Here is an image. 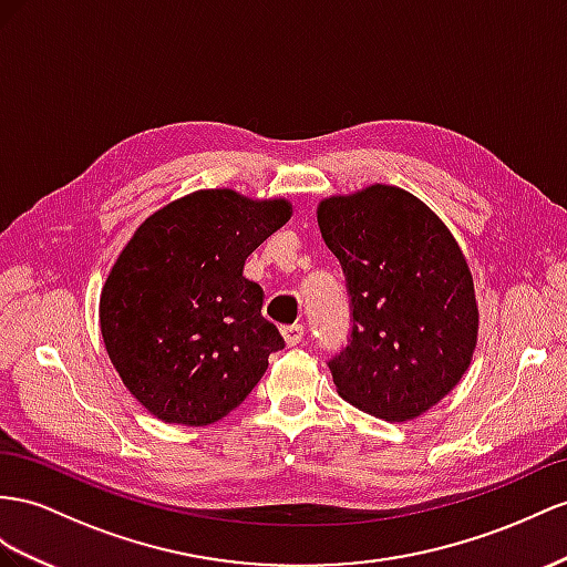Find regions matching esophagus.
Segmentation results:
<instances>
[{
  "mask_svg": "<svg viewBox=\"0 0 567 567\" xmlns=\"http://www.w3.org/2000/svg\"><path fill=\"white\" fill-rule=\"evenodd\" d=\"M282 338L285 342L292 347V344H299L301 338H303V326L301 323H292V326H282Z\"/></svg>",
  "mask_w": 567,
  "mask_h": 567,
  "instance_id": "34e87169",
  "label": "esophagus"
}]
</instances>
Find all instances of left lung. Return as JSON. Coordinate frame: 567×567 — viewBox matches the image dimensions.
<instances>
[{
    "instance_id": "left-lung-1",
    "label": "left lung",
    "mask_w": 567,
    "mask_h": 567,
    "mask_svg": "<svg viewBox=\"0 0 567 567\" xmlns=\"http://www.w3.org/2000/svg\"><path fill=\"white\" fill-rule=\"evenodd\" d=\"M316 217L352 297V340L328 364L338 395L412 422L474 357L478 303L460 244L424 200L390 184L323 198Z\"/></svg>"
}]
</instances>
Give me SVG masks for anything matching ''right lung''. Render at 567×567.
<instances>
[{
  "instance_id": "1",
  "label": "right lung",
  "mask_w": 567,
  "mask_h": 567,
  "mask_svg": "<svg viewBox=\"0 0 567 567\" xmlns=\"http://www.w3.org/2000/svg\"><path fill=\"white\" fill-rule=\"evenodd\" d=\"M289 217L287 198L200 188L145 217L114 260L100 332L122 383L159 422H220L285 347L244 264Z\"/></svg>"
}]
</instances>
